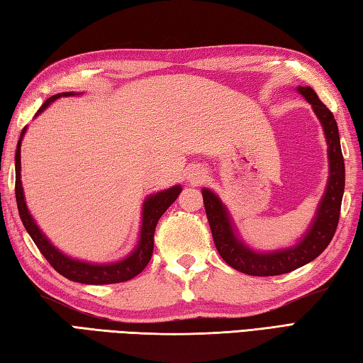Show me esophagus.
<instances>
[{
    "instance_id": "1",
    "label": "esophagus",
    "mask_w": 363,
    "mask_h": 363,
    "mask_svg": "<svg viewBox=\"0 0 363 363\" xmlns=\"http://www.w3.org/2000/svg\"><path fill=\"white\" fill-rule=\"evenodd\" d=\"M203 177H205V174L202 172V170H193V174H191L189 180L193 183H201L203 180Z\"/></svg>"
}]
</instances>
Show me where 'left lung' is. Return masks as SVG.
I'll list each match as a JSON object with an SVG mask.
<instances>
[{"label": "left lung", "mask_w": 363, "mask_h": 363, "mask_svg": "<svg viewBox=\"0 0 363 363\" xmlns=\"http://www.w3.org/2000/svg\"><path fill=\"white\" fill-rule=\"evenodd\" d=\"M298 91L310 102L314 113L323 123L330 161L329 184H327L325 194L319 205L311 229L305 238H302V242L292 246V248L267 252V255H259V252L246 248L235 237L229 215L221 201L211 191H202L205 213H207L218 252H220L223 261L228 262L232 269L246 273V275L275 277L296 270L316 259L329 246L335 230H337L345 191V160L343 153H341L338 126L333 118V113L318 98L313 88L300 86Z\"/></svg>", "instance_id": "obj_1"}]
</instances>
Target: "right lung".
<instances>
[{
    "label": "right lung",
    "instance_id": "obj_1",
    "mask_svg": "<svg viewBox=\"0 0 363 363\" xmlns=\"http://www.w3.org/2000/svg\"><path fill=\"white\" fill-rule=\"evenodd\" d=\"M71 94L74 93L55 94V96L47 99L44 104L39 107L38 113L43 112L44 108L57 98L71 96ZM23 134H25V129L22 131V134H20V140L17 143V152H16V199H17L20 220H22L25 229L28 230L30 237L33 238V242L36 243L39 251L43 252V256L49 261V264L60 273V275L71 279V281H77L84 284L123 283L134 277H138L139 273L148 265L150 259H152L156 224H158L164 211H166L177 197H179L182 188L174 186L170 189L161 191V193H156L153 196L147 197L145 203H143L140 240H139L138 248H135V251L131 256L123 259L120 262L104 264V265L74 261V259L65 256L63 252H60L49 240H47L45 235L38 228V224L34 223L33 216L28 211V207H26L22 180H20V145H22Z\"/></svg>",
    "mask_w": 363,
    "mask_h": 363
}]
</instances>
